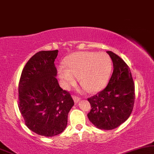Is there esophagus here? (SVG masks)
Masks as SVG:
<instances>
[{
  "instance_id": "1",
  "label": "esophagus",
  "mask_w": 154,
  "mask_h": 154,
  "mask_svg": "<svg viewBox=\"0 0 154 154\" xmlns=\"http://www.w3.org/2000/svg\"><path fill=\"white\" fill-rule=\"evenodd\" d=\"M72 98H73V100H74V101H75V103H77L79 101H80V98L76 96H73Z\"/></svg>"
}]
</instances>
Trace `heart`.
Instances as JSON below:
<instances>
[{"label": "heart", "instance_id": "heart-1", "mask_svg": "<svg viewBox=\"0 0 154 154\" xmlns=\"http://www.w3.org/2000/svg\"><path fill=\"white\" fill-rule=\"evenodd\" d=\"M58 69V76L65 88L79 83L89 93H96L105 87L112 69L111 59L105 53L77 52Z\"/></svg>", "mask_w": 154, "mask_h": 154}]
</instances>
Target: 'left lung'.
I'll return each mask as SVG.
<instances>
[{
    "instance_id": "obj_1",
    "label": "left lung",
    "mask_w": 154,
    "mask_h": 154,
    "mask_svg": "<svg viewBox=\"0 0 154 154\" xmlns=\"http://www.w3.org/2000/svg\"><path fill=\"white\" fill-rule=\"evenodd\" d=\"M112 59L113 72L107 87L88 98L91 109L87 114L90 122L101 130L118 128L126 121L134 103V84L128 65L112 51H107Z\"/></svg>"
}]
</instances>
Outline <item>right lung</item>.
I'll return each instance as SVG.
<instances>
[{"mask_svg":"<svg viewBox=\"0 0 154 154\" xmlns=\"http://www.w3.org/2000/svg\"><path fill=\"white\" fill-rule=\"evenodd\" d=\"M58 50L42 51L31 58L19 83V109L27 128L36 134L53 137L63 132L74 101L61 89L54 61Z\"/></svg>","mask_w":154,"mask_h":154,"instance_id":"obj_1","label":"right lung"}]
</instances>
